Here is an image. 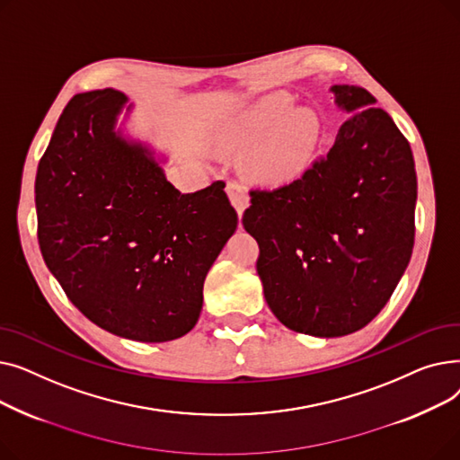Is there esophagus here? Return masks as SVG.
<instances>
[{
    "instance_id": "34e87169",
    "label": "esophagus",
    "mask_w": 460,
    "mask_h": 460,
    "mask_svg": "<svg viewBox=\"0 0 460 460\" xmlns=\"http://www.w3.org/2000/svg\"><path fill=\"white\" fill-rule=\"evenodd\" d=\"M226 190H227V196H229V199H231V203H233V207L236 208L238 216H243L244 208H246L248 203H250L246 186H244L243 182H238V181H229L227 186H226Z\"/></svg>"
}]
</instances>
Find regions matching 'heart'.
<instances>
[{"instance_id":"obj_1","label":"heart","mask_w":460,"mask_h":460,"mask_svg":"<svg viewBox=\"0 0 460 460\" xmlns=\"http://www.w3.org/2000/svg\"><path fill=\"white\" fill-rule=\"evenodd\" d=\"M291 102V96L285 93L262 96L243 113L227 136V147L234 151H246L263 141L252 158V172L262 182L295 181L315 149L317 119L311 111H293L281 123Z\"/></svg>"}]
</instances>
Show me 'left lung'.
<instances>
[{
	"label": "left lung",
	"mask_w": 460,
	"mask_h": 460,
	"mask_svg": "<svg viewBox=\"0 0 460 460\" xmlns=\"http://www.w3.org/2000/svg\"><path fill=\"white\" fill-rule=\"evenodd\" d=\"M347 113L332 149L276 190H252L244 229L281 324L341 337L369 324L394 295L414 248L418 181L410 143L358 85H332Z\"/></svg>",
	"instance_id": "8db88e82"
}]
</instances>
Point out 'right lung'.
Masks as SVG:
<instances>
[{
    "label": "right lung",
    "mask_w": 460,
    "mask_h": 460,
    "mask_svg": "<svg viewBox=\"0 0 460 460\" xmlns=\"http://www.w3.org/2000/svg\"><path fill=\"white\" fill-rule=\"evenodd\" d=\"M127 96H72L35 179L37 236L68 300L102 330L141 343L196 326L203 283L236 229L226 182L181 193L153 151L115 130Z\"/></svg>",
    "instance_id": "add662e5"
}]
</instances>
